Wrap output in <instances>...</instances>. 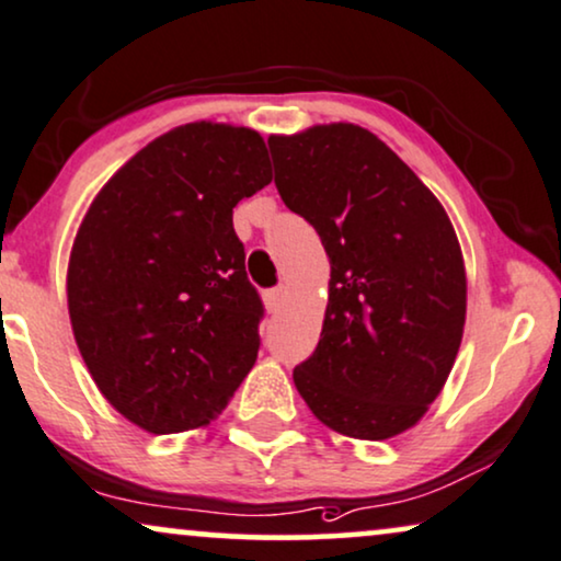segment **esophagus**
I'll return each mask as SVG.
<instances>
[{
    "instance_id": "esophagus-1",
    "label": "esophagus",
    "mask_w": 561,
    "mask_h": 561,
    "mask_svg": "<svg viewBox=\"0 0 561 561\" xmlns=\"http://www.w3.org/2000/svg\"><path fill=\"white\" fill-rule=\"evenodd\" d=\"M283 298H286V288H283V286L267 290V294H265V304H267V309H271V311H280V307H283Z\"/></svg>"
}]
</instances>
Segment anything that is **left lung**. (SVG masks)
<instances>
[{
	"label": "left lung",
	"mask_w": 561,
	"mask_h": 561,
	"mask_svg": "<svg viewBox=\"0 0 561 561\" xmlns=\"http://www.w3.org/2000/svg\"><path fill=\"white\" fill-rule=\"evenodd\" d=\"M275 187L330 254L317 351L294 368L332 431L387 440L427 412L467 319L461 247L438 198L381 138L353 123L271 136Z\"/></svg>",
	"instance_id": "obj_1"
}]
</instances>
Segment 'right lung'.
<instances>
[{"mask_svg": "<svg viewBox=\"0 0 561 561\" xmlns=\"http://www.w3.org/2000/svg\"><path fill=\"white\" fill-rule=\"evenodd\" d=\"M273 180L263 136L187 123L107 180L69 260V317L107 402L144 431L214 420L260 351L234 206Z\"/></svg>", "mask_w": 561, "mask_h": 561, "instance_id": "add662e5", "label": "right lung"}]
</instances>
